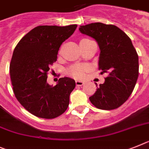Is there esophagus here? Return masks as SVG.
Segmentation results:
<instances>
[{
	"instance_id": "1",
	"label": "esophagus",
	"mask_w": 149,
	"mask_h": 149,
	"mask_svg": "<svg viewBox=\"0 0 149 149\" xmlns=\"http://www.w3.org/2000/svg\"><path fill=\"white\" fill-rule=\"evenodd\" d=\"M76 85L78 86H82L84 85V82H82V81L80 80H76Z\"/></svg>"
}]
</instances>
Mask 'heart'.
I'll return each instance as SVG.
<instances>
[{
  "label": "heart",
  "mask_w": 149,
  "mask_h": 149,
  "mask_svg": "<svg viewBox=\"0 0 149 149\" xmlns=\"http://www.w3.org/2000/svg\"><path fill=\"white\" fill-rule=\"evenodd\" d=\"M83 40H88V39H83ZM90 70V67L87 64H75L71 66L68 69V73L72 77L76 79L84 78L86 76V72H88Z\"/></svg>",
  "instance_id": "1"
}]
</instances>
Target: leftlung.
<instances>
[{
  "mask_svg": "<svg viewBox=\"0 0 149 149\" xmlns=\"http://www.w3.org/2000/svg\"><path fill=\"white\" fill-rule=\"evenodd\" d=\"M79 29L98 42L101 51L98 69L101 73H108L90 102L98 109H116L128 99L137 82V52L129 36L116 26L95 22L80 26Z\"/></svg>",
  "mask_w": 149,
  "mask_h": 149,
  "instance_id": "obj_1",
  "label": "left lung"
}]
</instances>
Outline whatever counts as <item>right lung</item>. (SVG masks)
Segmentation results:
<instances>
[{
  "label": "right lung",
  "mask_w": 149,
  "mask_h": 149,
  "mask_svg": "<svg viewBox=\"0 0 149 149\" xmlns=\"http://www.w3.org/2000/svg\"><path fill=\"white\" fill-rule=\"evenodd\" d=\"M77 27L37 26L22 37L13 51L10 64L13 92L21 105L36 117L53 119L68 107L75 80L63 77L56 86H50L47 72L57 61L62 43Z\"/></svg>",
  "instance_id": "right-lung-1"
}]
</instances>
